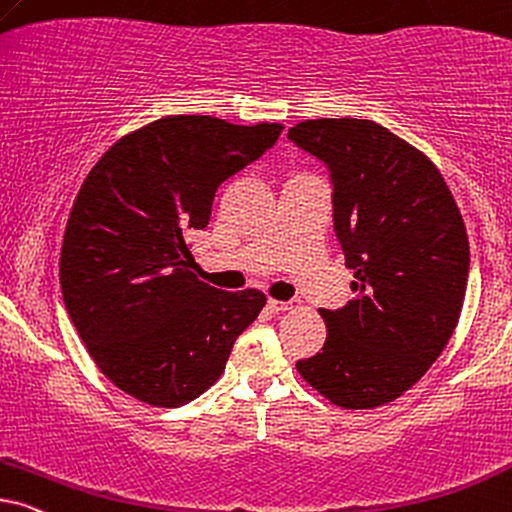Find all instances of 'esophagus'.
Instances as JSON below:
<instances>
[{
	"label": "esophagus",
	"instance_id": "34e87169",
	"mask_svg": "<svg viewBox=\"0 0 512 512\" xmlns=\"http://www.w3.org/2000/svg\"><path fill=\"white\" fill-rule=\"evenodd\" d=\"M291 308H294V301H275V298H270L268 301L270 313H284V310H291Z\"/></svg>",
	"mask_w": 512,
	"mask_h": 512
}]
</instances>
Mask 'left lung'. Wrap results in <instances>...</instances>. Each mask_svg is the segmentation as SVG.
<instances>
[{
	"label": "left lung",
	"mask_w": 512,
	"mask_h": 512,
	"mask_svg": "<svg viewBox=\"0 0 512 512\" xmlns=\"http://www.w3.org/2000/svg\"><path fill=\"white\" fill-rule=\"evenodd\" d=\"M289 141L327 164L334 230L355 298L320 310L327 341L296 369L343 409L393 402L430 369L459 322L470 249L440 171L371 119H305Z\"/></svg>",
	"instance_id": "8db88e82"
}]
</instances>
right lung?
Here are the masks:
<instances>
[{
    "label": "right lung",
    "mask_w": 512,
    "mask_h": 512,
    "mask_svg": "<svg viewBox=\"0 0 512 512\" xmlns=\"http://www.w3.org/2000/svg\"><path fill=\"white\" fill-rule=\"evenodd\" d=\"M282 129L162 117L119 138L84 178L65 225L63 301L98 369L126 395L152 407L195 400L263 310L258 289L199 282L188 237L209 225L218 185Z\"/></svg>",
    "instance_id": "obj_1"
}]
</instances>
